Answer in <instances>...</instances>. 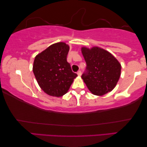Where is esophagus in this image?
Wrapping results in <instances>:
<instances>
[{
	"label": "esophagus",
	"instance_id": "1",
	"mask_svg": "<svg viewBox=\"0 0 147 147\" xmlns=\"http://www.w3.org/2000/svg\"><path fill=\"white\" fill-rule=\"evenodd\" d=\"M77 74H78V75L79 76H81V70H79V71H78V73H77Z\"/></svg>",
	"mask_w": 147,
	"mask_h": 147
}]
</instances>
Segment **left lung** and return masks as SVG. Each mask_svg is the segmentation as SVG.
Masks as SVG:
<instances>
[{"instance_id":"8db88e82","label":"left lung","mask_w":147,"mask_h":147,"mask_svg":"<svg viewBox=\"0 0 147 147\" xmlns=\"http://www.w3.org/2000/svg\"><path fill=\"white\" fill-rule=\"evenodd\" d=\"M86 69L81 78L93 94L102 96L115 87L121 76L119 61L105 50L98 47H82Z\"/></svg>"}]
</instances>
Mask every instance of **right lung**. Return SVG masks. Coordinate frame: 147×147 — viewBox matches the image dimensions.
Segmentation results:
<instances>
[{
	"label": "right lung",
	"mask_w": 147,
	"mask_h": 147,
	"mask_svg": "<svg viewBox=\"0 0 147 147\" xmlns=\"http://www.w3.org/2000/svg\"><path fill=\"white\" fill-rule=\"evenodd\" d=\"M69 49L65 43H56L35 57L34 74L41 88L50 96L65 94L78 76L67 62Z\"/></svg>",
	"instance_id": "right-lung-1"
}]
</instances>
